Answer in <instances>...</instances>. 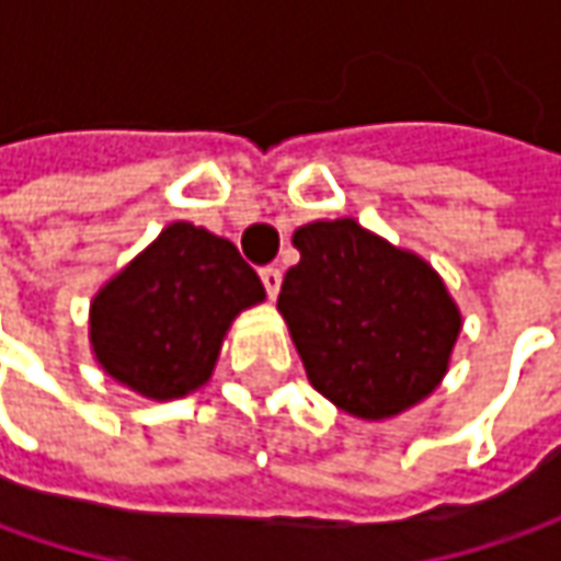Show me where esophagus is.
<instances>
[{
	"label": "esophagus",
	"instance_id": "34e87169",
	"mask_svg": "<svg viewBox=\"0 0 561 561\" xmlns=\"http://www.w3.org/2000/svg\"><path fill=\"white\" fill-rule=\"evenodd\" d=\"M259 277H262V284H265V293H268V296H277V290H280V268L265 265V268L259 271Z\"/></svg>",
	"mask_w": 561,
	"mask_h": 561
}]
</instances>
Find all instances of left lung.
Segmentation results:
<instances>
[{
  "label": "left lung",
  "instance_id": "left-lung-1",
  "mask_svg": "<svg viewBox=\"0 0 561 561\" xmlns=\"http://www.w3.org/2000/svg\"><path fill=\"white\" fill-rule=\"evenodd\" d=\"M293 247L277 309L314 390L375 421L427 397L462 328L437 271L353 218L299 227Z\"/></svg>",
  "mask_w": 561,
  "mask_h": 561
}]
</instances>
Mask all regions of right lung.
I'll use <instances>...</instances> for the list:
<instances>
[{
    "mask_svg": "<svg viewBox=\"0 0 561 561\" xmlns=\"http://www.w3.org/2000/svg\"><path fill=\"white\" fill-rule=\"evenodd\" d=\"M265 299L237 247L203 227H164L93 299L90 340L108 375L149 399L203 387L233 314Z\"/></svg>",
    "mask_w": 561,
    "mask_h": 561,
    "instance_id": "obj_1",
    "label": "right lung"
}]
</instances>
